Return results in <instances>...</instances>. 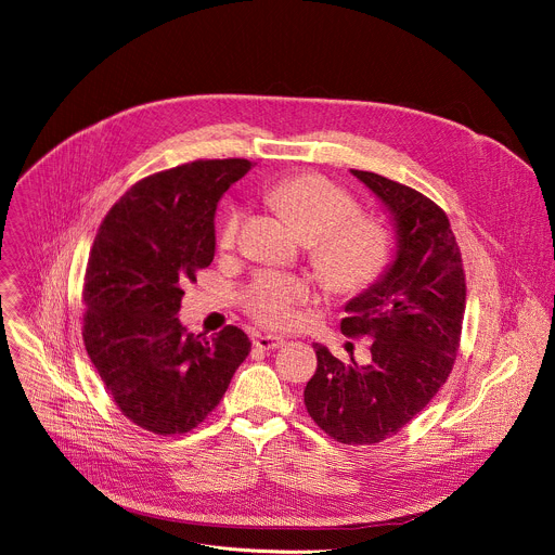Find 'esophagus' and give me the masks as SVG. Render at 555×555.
I'll use <instances>...</instances> for the list:
<instances>
[{"label":"esophagus","instance_id":"obj_1","mask_svg":"<svg viewBox=\"0 0 555 555\" xmlns=\"http://www.w3.org/2000/svg\"><path fill=\"white\" fill-rule=\"evenodd\" d=\"M255 345L261 351H274V349H281L285 340L281 336H255Z\"/></svg>","mask_w":555,"mask_h":555}]
</instances>
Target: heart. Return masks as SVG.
I'll list each match as a JSON object with an SVG mask.
<instances>
[{"mask_svg":"<svg viewBox=\"0 0 555 555\" xmlns=\"http://www.w3.org/2000/svg\"><path fill=\"white\" fill-rule=\"evenodd\" d=\"M266 199L276 208L302 244H309L313 270L327 287L340 294L366 289L386 268L390 244L384 228L371 219L353 217L351 195L319 176H298L274 182ZM244 219L242 208H232L219 230L221 248H230ZM313 298L309 281L261 272L246 292V309L270 330H292L300 321V305Z\"/></svg>","mask_w":555,"mask_h":555,"instance_id":"1","label":"heart"}]
</instances>
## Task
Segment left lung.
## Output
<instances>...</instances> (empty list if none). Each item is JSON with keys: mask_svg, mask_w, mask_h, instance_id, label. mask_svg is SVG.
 Wrapping results in <instances>:
<instances>
[{"mask_svg": "<svg viewBox=\"0 0 555 555\" xmlns=\"http://www.w3.org/2000/svg\"><path fill=\"white\" fill-rule=\"evenodd\" d=\"M384 206L395 253L384 272L347 305V336L371 338L366 364L340 362L315 345L319 369L305 406L330 437L379 443L402 430L448 379L461 338L465 274L446 212L411 186L351 169Z\"/></svg>", "mask_w": 555, "mask_h": 555, "instance_id": "1", "label": "left lung"}]
</instances>
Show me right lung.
I'll return each instance as SVG.
<instances>
[{
    "instance_id": "right-lung-1",
    "label": "right lung",
    "mask_w": 555,
    "mask_h": 555,
    "mask_svg": "<svg viewBox=\"0 0 555 555\" xmlns=\"http://www.w3.org/2000/svg\"><path fill=\"white\" fill-rule=\"evenodd\" d=\"M255 165L197 160L144 178L107 212L86 272L83 340L116 406L155 435L189 433L250 353L240 327L189 334L184 285L215 257L221 195Z\"/></svg>"
}]
</instances>
